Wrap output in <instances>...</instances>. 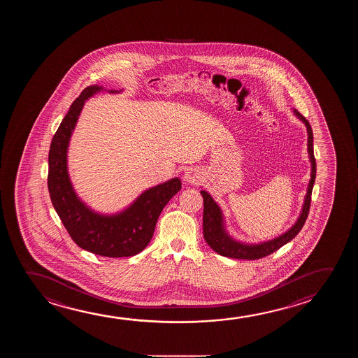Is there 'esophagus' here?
I'll return each instance as SVG.
<instances>
[{
	"label": "esophagus",
	"mask_w": 358,
	"mask_h": 358,
	"mask_svg": "<svg viewBox=\"0 0 358 358\" xmlns=\"http://www.w3.org/2000/svg\"><path fill=\"white\" fill-rule=\"evenodd\" d=\"M202 172L197 169H189L185 173V181L189 185H198L199 182L202 181Z\"/></svg>",
	"instance_id": "34e87169"
}]
</instances>
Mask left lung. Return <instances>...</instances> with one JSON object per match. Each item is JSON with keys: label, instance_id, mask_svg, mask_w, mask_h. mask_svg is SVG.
<instances>
[{"label": "left lung", "instance_id": "obj_1", "mask_svg": "<svg viewBox=\"0 0 358 358\" xmlns=\"http://www.w3.org/2000/svg\"><path fill=\"white\" fill-rule=\"evenodd\" d=\"M294 114L299 120H303L308 130V152L311 162V178L308 186L304 206L301 209V217L296 220V223L278 238H273L271 241H266L262 244L246 245L235 241L233 238L229 236L228 233L224 229L223 214L218 204L214 202L209 193L201 191L204 202V210H203V235L207 241V244L212 248L217 254L230 257V259H259L266 257L268 255L273 254L275 251L280 249L283 245L289 243L290 240L296 238L301 231L303 225L306 223L309 209H310L311 192L313 186L315 182L316 162L314 157V149H313V129L309 122L303 117L298 110H294Z\"/></svg>", "mask_w": 358, "mask_h": 358}]
</instances>
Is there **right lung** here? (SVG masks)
Wrapping results in <instances>:
<instances>
[{
    "mask_svg": "<svg viewBox=\"0 0 358 358\" xmlns=\"http://www.w3.org/2000/svg\"><path fill=\"white\" fill-rule=\"evenodd\" d=\"M88 86L73 101L52 136L49 150L48 189L54 209L70 236L81 249L106 257H129L150 243L156 222L167 202L181 189V181L172 178L143 193L124 212L101 215L78 199L69 178L66 154L85 101L101 91ZM118 92V91H110Z\"/></svg>",
    "mask_w": 358,
    "mask_h": 358,
    "instance_id": "obj_1",
    "label": "right lung"
}]
</instances>
